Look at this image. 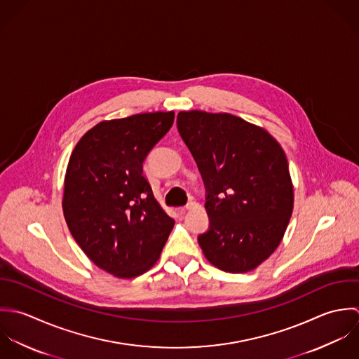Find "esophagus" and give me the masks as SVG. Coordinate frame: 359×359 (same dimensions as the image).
Here are the masks:
<instances>
[{"instance_id":"34e87169","label":"esophagus","mask_w":359,"mask_h":359,"mask_svg":"<svg viewBox=\"0 0 359 359\" xmlns=\"http://www.w3.org/2000/svg\"><path fill=\"white\" fill-rule=\"evenodd\" d=\"M194 207H196V203H193V201H191V203H189L186 207H182V208H179L177 211H179L180 214H184L186 211H189V210H193Z\"/></svg>"}]
</instances>
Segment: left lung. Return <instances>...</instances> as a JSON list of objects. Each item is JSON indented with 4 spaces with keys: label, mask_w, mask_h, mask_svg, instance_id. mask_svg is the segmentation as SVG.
<instances>
[{
    "label": "left lung",
    "mask_w": 359,
    "mask_h": 359,
    "mask_svg": "<svg viewBox=\"0 0 359 359\" xmlns=\"http://www.w3.org/2000/svg\"><path fill=\"white\" fill-rule=\"evenodd\" d=\"M177 129L207 189L210 229L198 236L220 271L245 273L279 247L294 205L286 154L264 128L220 112L182 111Z\"/></svg>",
    "instance_id": "left-lung-1"
}]
</instances>
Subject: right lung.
<instances>
[{
  "mask_svg": "<svg viewBox=\"0 0 359 359\" xmlns=\"http://www.w3.org/2000/svg\"><path fill=\"white\" fill-rule=\"evenodd\" d=\"M175 112L102 121L73 148L62 210L83 252L119 279L143 275L159 259L175 220L143 176L151 148L172 128Z\"/></svg>",
  "mask_w": 359,
  "mask_h": 359,
  "instance_id": "right-lung-1",
  "label": "right lung"
}]
</instances>
